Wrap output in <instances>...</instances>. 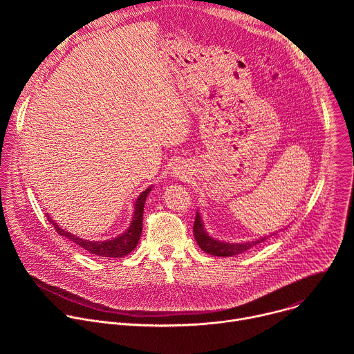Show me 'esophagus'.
Instances as JSON below:
<instances>
[{
	"mask_svg": "<svg viewBox=\"0 0 354 354\" xmlns=\"http://www.w3.org/2000/svg\"><path fill=\"white\" fill-rule=\"evenodd\" d=\"M172 176L179 178V179H183V178H186V174H185V171H183L182 168H175V169L172 171Z\"/></svg>",
	"mask_w": 354,
	"mask_h": 354,
	"instance_id": "1",
	"label": "esophagus"
}]
</instances>
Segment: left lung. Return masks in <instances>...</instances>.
Listing matches in <instances>:
<instances>
[{
    "instance_id": "8db88e82",
    "label": "left lung",
    "mask_w": 354,
    "mask_h": 354,
    "mask_svg": "<svg viewBox=\"0 0 354 354\" xmlns=\"http://www.w3.org/2000/svg\"><path fill=\"white\" fill-rule=\"evenodd\" d=\"M280 231H283V230H280ZM193 234H194V239L201 250H205L206 254L213 255V257H225L227 258V257H234V255L242 254V252H246L248 249L254 248L255 245L269 239L272 235H274L277 232H273L272 235H265L255 241H248V242H241V243L239 242H224V241L216 239L209 235V232L205 228V223H203V220H201V216L197 210L194 224H193Z\"/></svg>"
}]
</instances>
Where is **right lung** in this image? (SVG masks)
Returning a JSON list of instances; mask_svg holds the SVG:
<instances>
[{"label": "right lung", "mask_w": 354, "mask_h": 354, "mask_svg": "<svg viewBox=\"0 0 354 354\" xmlns=\"http://www.w3.org/2000/svg\"><path fill=\"white\" fill-rule=\"evenodd\" d=\"M153 189V186L147 187L144 192L140 193V196L136 198L134 201V212H133V217H131V223L129 225V228L122 232L120 235L112 238V239H105V241H89V239H84L80 238L68 231H66L64 228H62L52 217L47 214L48 221L53 224L55 230L63 235L64 238L70 239L71 242L80 245L81 248H84L85 250L91 252L93 255L102 257L105 258H122L129 255L130 252L137 246L140 236H141V231H142V213H144V205H145V198L148 196V193Z\"/></svg>", "instance_id": "1"}]
</instances>
